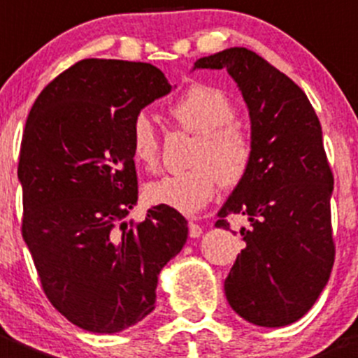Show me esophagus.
Masks as SVG:
<instances>
[{
    "mask_svg": "<svg viewBox=\"0 0 358 358\" xmlns=\"http://www.w3.org/2000/svg\"><path fill=\"white\" fill-rule=\"evenodd\" d=\"M202 234V229L199 225H197V223H194V222H189V236L190 237H194V239H196V237H199Z\"/></svg>",
    "mask_w": 358,
    "mask_h": 358,
    "instance_id": "1",
    "label": "esophagus"
}]
</instances>
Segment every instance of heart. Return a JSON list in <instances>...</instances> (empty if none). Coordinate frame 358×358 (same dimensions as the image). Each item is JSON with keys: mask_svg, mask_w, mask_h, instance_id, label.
Here are the masks:
<instances>
[{"mask_svg": "<svg viewBox=\"0 0 358 358\" xmlns=\"http://www.w3.org/2000/svg\"><path fill=\"white\" fill-rule=\"evenodd\" d=\"M173 121L180 128L196 133L192 168L164 175L147 185L150 204L194 215L215 196L220 182L236 189L246 180L255 156L249 133L236 124V102L223 90L209 85H192L169 107ZM129 143L136 162L145 169H156L161 145L152 119L138 112L129 124Z\"/></svg>", "mask_w": 358, "mask_h": 358, "instance_id": "obj_1", "label": "heart"}]
</instances>
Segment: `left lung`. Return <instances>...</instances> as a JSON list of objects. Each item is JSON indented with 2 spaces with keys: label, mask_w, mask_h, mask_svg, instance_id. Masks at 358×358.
<instances>
[{
  "label": "left lung",
  "mask_w": 358,
  "mask_h": 358,
  "mask_svg": "<svg viewBox=\"0 0 358 358\" xmlns=\"http://www.w3.org/2000/svg\"><path fill=\"white\" fill-rule=\"evenodd\" d=\"M194 69H227L251 117V169L216 222L230 229L229 216L248 218L227 301L256 326H287L312 308L334 265V176L319 117L292 79L248 48L202 57Z\"/></svg>",
  "instance_id": "8db88e82"
}]
</instances>
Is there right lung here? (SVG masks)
Masks as SVG:
<instances>
[{
    "instance_id": "right-lung-1",
    "label": "right lung",
    "mask_w": 358,
    "mask_h": 358,
    "mask_svg": "<svg viewBox=\"0 0 358 358\" xmlns=\"http://www.w3.org/2000/svg\"><path fill=\"white\" fill-rule=\"evenodd\" d=\"M169 92L150 64L85 59L45 86L25 122L22 237L46 298L90 333H119L149 315L159 272L189 236L166 206L122 222L138 199L129 124Z\"/></svg>"
}]
</instances>
